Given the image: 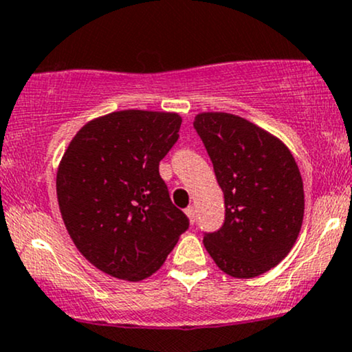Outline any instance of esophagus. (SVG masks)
Here are the masks:
<instances>
[{"label": "esophagus", "instance_id": "1", "mask_svg": "<svg viewBox=\"0 0 352 352\" xmlns=\"http://www.w3.org/2000/svg\"><path fill=\"white\" fill-rule=\"evenodd\" d=\"M186 214H188V217H189V221H191V224H194V222H196V208H194V206H189L188 209H186Z\"/></svg>", "mask_w": 352, "mask_h": 352}]
</instances>
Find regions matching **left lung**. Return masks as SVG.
Returning <instances> with one entry per match:
<instances>
[{"label":"left lung","mask_w":352,"mask_h":352,"mask_svg":"<svg viewBox=\"0 0 352 352\" xmlns=\"http://www.w3.org/2000/svg\"><path fill=\"white\" fill-rule=\"evenodd\" d=\"M192 125L226 204L221 229L204 232L206 250L235 278L265 274L287 257L303 222V181L295 158L280 140L237 115L199 113Z\"/></svg>","instance_id":"left-lung-1"}]
</instances>
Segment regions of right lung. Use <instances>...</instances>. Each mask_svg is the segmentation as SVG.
<instances>
[{
  "instance_id": "add662e5",
  "label": "right lung",
  "mask_w": 352,
  "mask_h": 352,
  "mask_svg": "<svg viewBox=\"0 0 352 352\" xmlns=\"http://www.w3.org/2000/svg\"><path fill=\"white\" fill-rule=\"evenodd\" d=\"M179 126L177 113L113 111L82 126L62 156L56 186L65 229L78 252L115 278L153 275L189 229L160 176Z\"/></svg>"
}]
</instances>
